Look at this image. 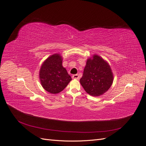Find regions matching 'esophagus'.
<instances>
[{
	"label": "esophagus",
	"instance_id": "obj_1",
	"mask_svg": "<svg viewBox=\"0 0 146 146\" xmlns=\"http://www.w3.org/2000/svg\"><path fill=\"white\" fill-rule=\"evenodd\" d=\"M72 78L74 79H79V76L78 74H74L72 76Z\"/></svg>",
	"mask_w": 146,
	"mask_h": 146
}]
</instances>
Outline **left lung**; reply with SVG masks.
Listing matches in <instances>:
<instances>
[{
  "label": "left lung",
  "instance_id": "8db88e82",
  "mask_svg": "<svg viewBox=\"0 0 146 146\" xmlns=\"http://www.w3.org/2000/svg\"><path fill=\"white\" fill-rule=\"evenodd\" d=\"M113 81L111 68L106 60L97 54L87 59L80 82L89 95H102L111 88Z\"/></svg>",
  "mask_w": 146,
  "mask_h": 146
}]
</instances>
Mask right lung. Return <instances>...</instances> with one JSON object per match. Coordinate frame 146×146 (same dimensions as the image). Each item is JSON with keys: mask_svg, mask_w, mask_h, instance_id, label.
<instances>
[{"mask_svg": "<svg viewBox=\"0 0 146 146\" xmlns=\"http://www.w3.org/2000/svg\"><path fill=\"white\" fill-rule=\"evenodd\" d=\"M62 61V56L58 53L54 54L46 59L40 68L39 77L41 85L52 94L60 93L72 80Z\"/></svg>", "mask_w": 146, "mask_h": 146, "instance_id": "right-lung-1", "label": "right lung"}]
</instances>
